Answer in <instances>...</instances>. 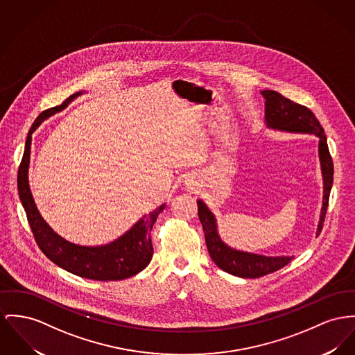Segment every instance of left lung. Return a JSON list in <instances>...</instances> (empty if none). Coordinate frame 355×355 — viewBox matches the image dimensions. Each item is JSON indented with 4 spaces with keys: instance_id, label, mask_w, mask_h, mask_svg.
<instances>
[{
    "instance_id": "left-lung-1",
    "label": "left lung",
    "mask_w": 355,
    "mask_h": 355,
    "mask_svg": "<svg viewBox=\"0 0 355 355\" xmlns=\"http://www.w3.org/2000/svg\"><path fill=\"white\" fill-rule=\"evenodd\" d=\"M261 95L265 98V125L269 129L288 132V133H308L319 139V160L323 176V202L320 210V219L318 223L316 236L323 229L324 216L329 207L330 191L334 180V164L327 145V137L319 121L313 113L299 103L285 98L273 90H262ZM198 216L200 219L207 250L216 266L222 270L242 279H256L273 273L288 265L293 257L289 256H262L250 252L236 250L222 241L218 233L216 218L207 207V205L198 199Z\"/></svg>"
}]
</instances>
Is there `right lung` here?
<instances>
[{"instance_id": "obj_1", "label": "right lung", "mask_w": 355, "mask_h": 355, "mask_svg": "<svg viewBox=\"0 0 355 355\" xmlns=\"http://www.w3.org/2000/svg\"><path fill=\"white\" fill-rule=\"evenodd\" d=\"M82 94L83 92L72 94L60 106L43 112L33 122L25 141L24 156L17 175L19 196L39 248L53 263L72 275L90 280H123L140 273L152 260L153 246L150 232L159 214L166 209V203H163L155 211L148 214V216L144 215L117 239L105 245L83 246L72 243L52 230V227L39 213L29 189L28 169L31 159L32 133L44 119L63 110L76 96Z\"/></svg>"}]
</instances>
